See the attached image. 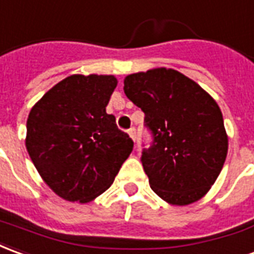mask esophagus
I'll return each mask as SVG.
<instances>
[{"label":"esophagus","mask_w":254,"mask_h":254,"mask_svg":"<svg viewBox=\"0 0 254 254\" xmlns=\"http://www.w3.org/2000/svg\"><path fill=\"white\" fill-rule=\"evenodd\" d=\"M127 132H128V135L131 136V139L135 142L136 141V130L135 128H134V127H131L130 130L127 131Z\"/></svg>","instance_id":"obj_1"}]
</instances>
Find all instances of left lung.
Segmentation results:
<instances>
[{
    "instance_id": "obj_1",
    "label": "left lung",
    "mask_w": 254,
    "mask_h": 254,
    "mask_svg": "<svg viewBox=\"0 0 254 254\" xmlns=\"http://www.w3.org/2000/svg\"><path fill=\"white\" fill-rule=\"evenodd\" d=\"M127 98L145 113L153 142L142 152L149 185L172 205H189L212 188L226 161L228 138L216 101L171 68L131 73Z\"/></svg>"
}]
</instances>
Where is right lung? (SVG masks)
Returning <instances> with one entry per match:
<instances>
[{"instance_id":"obj_1","label":"right lung","mask_w":254,"mask_h":254,"mask_svg":"<svg viewBox=\"0 0 254 254\" xmlns=\"http://www.w3.org/2000/svg\"><path fill=\"white\" fill-rule=\"evenodd\" d=\"M116 86L113 75H71L30 111L27 152L61 198L84 204L98 197L132 152V139L107 113Z\"/></svg>"}]
</instances>
